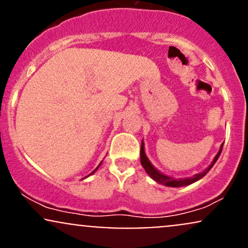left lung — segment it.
I'll return each instance as SVG.
<instances>
[{
    "label": "left lung",
    "mask_w": 248,
    "mask_h": 248,
    "mask_svg": "<svg viewBox=\"0 0 248 248\" xmlns=\"http://www.w3.org/2000/svg\"><path fill=\"white\" fill-rule=\"evenodd\" d=\"M223 146H224V143H221L220 148H219V152H218L217 155L215 156V158H213L211 164H210V166L207 167L205 170H203V171L199 172V173H196V175L191 176V177L173 178V177H171V176L164 175V173H162L160 170L156 169V168L152 164V162L149 161V158L147 157L146 153H144L143 141H142V143H141V154H140V155H141V164H142V167L144 168V170H146V172L148 173V175H149L150 177L154 179V181L157 182V183L163 184V186H171V187H179V186H190V184L195 183V182H197L201 178H203L204 176H205L206 173L209 172L210 170H211V168L215 166V163L217 162L219 156H220L221 150H223Z\"/></svg>",
    "instance_id": "left-lung-1"
}]
</instances>
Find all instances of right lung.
<instances>
[{
  "mask_svg": "<svg viewBox=\"0 0 248 248\" xmlns=\"http://www.w3.org/2000/svg\"><path fill=\"white\" fill-rule=\"evenodd\" d=\"M101 163H102V162H101ZM101 163H100V164H101ZM100 164H99V166L95 168V170H93V171H92V172H91V173H90V175H92V173H94V172L96 171V169H98V168H99V167H100Z\"/></svg>",
  "mask_w": 248,
  "mask_h": 248,
  "instance_id": "obj_1",
  "label": "right lung"
}]
</instances>
